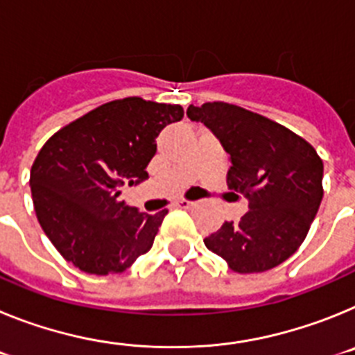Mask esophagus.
Instances as JSON below:
<instances>
[{"instance_id":"obj_1","label":"esophagus","mask_w":355,"mask_h":355,"mask_svg":"<svg viewBox=\"0 0 355 355\" xmlns=\"http://www.w3.org/2000/svg\"><path fill=\"white\" fill-rule=\"evenodd\" d=\"M196 205H197L196 200H188V199H180V200H178V206H180V208H184V209L193 208V206H196Z\"/></svg>"}]
</instances>
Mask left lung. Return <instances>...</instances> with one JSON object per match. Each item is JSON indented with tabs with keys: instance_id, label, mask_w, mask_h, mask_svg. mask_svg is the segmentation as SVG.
Segmentation results:
<instances>
[{
	"instance_id": "1",
	"label": "left lung",
	"mask_w": 355,
	"mask_h": 355,
	"mask_svg": "<svg viewBox=\"0 0 355 355\" xmlns=\"http://www.w3.org/2000/svg\"><path fill=\"white\" fill-rule=\"evenodd\" d=\"M187 115L220 140L231 159L229 190L249 200V211L238 222H224L205 245L238 274L286 261L306 238L324 197V163L315 147L277 122L229 103L190 105Z\"/></svg>"
}]
</instances>
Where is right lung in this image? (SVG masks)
I'll return each mask as SVG.
<instances>
[{"instance_id": "right-lung-1", "label": "right lung", "mask_w": 355, "mask_h": 355, "mask_svg": "<svg viewBox=\"0 0 355 355\" xmlns=\"http://www.w3.org/2000/svg\"><path fill=\"white\" fill-rule=\"evenodd\" d=\"M183 115L180 105L117 99L56 131L39 150L30 172L37 218L81 272L121 274L153 247L167 209L140 213L122 200V188L149 178L156 137Z\"/></svg>"}]
</instances>
